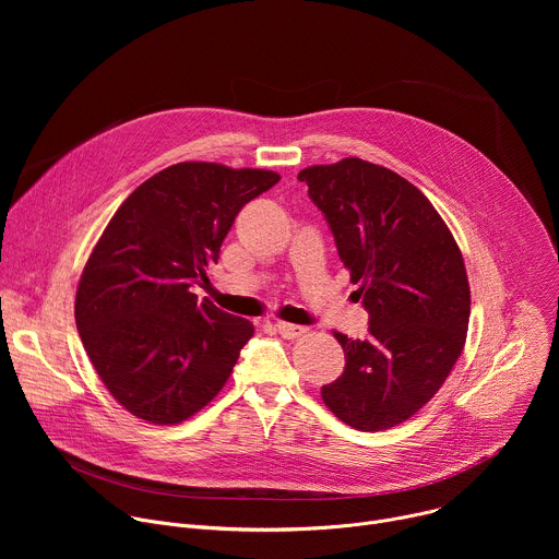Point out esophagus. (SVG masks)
<instances>
[{
	"label": "esophagus",
	"mask_w": 559,
	"mask_h": 559,
	"mask_svg": "<svg viewBox=\"0 0 559 559\" xmlns=\"http://www.w3.org/2000/svg\"><path fill=\"white\" fill-rule=\"evenodd\" d=\"M274 328H276V332H278L283 338H287V341H294V338H300V336L307 334V328H302V325H292V323H283V321H278Z\"/></svg>",
	"instance_id": "esophagus-1"
}]
</instances>
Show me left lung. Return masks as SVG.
<instances>
[{
  "label": "left lung",
  "instance_id": "obj_1",
  "mask_svg": "<svg viewBox=\"0 0 559 559\" xmlns=\"http://www.w3.org/2000/svg\"><path fill=\"white\" fill-rule=\"evenodd\" d=\"M298 179L369 311L365 341L334 332L345 371L321 389L323 403L358 431L391 429L431 401L462 354L471 313L462 252L431 201L382 166L349 156Z\"/></svg>",
  "mask_w": 559,
  "mask_h": 559
}]
</instances>
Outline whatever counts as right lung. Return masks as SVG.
Instances as JSON below:
<instances>
[{
  "label": "right lung",
  "mask_w": 559,
  "mask_h": 559,
  "mask_svg": "<svg viewBox=\"0 0 559 559\" xmlns=\"http://www.w3.org/2000/svg\"><path fill=\"white\" fill-rule=\"evenodd\" d=\"M272 170L186 162L143 181L97 241L74 321L106 389L132 416L179 425L227 382L254 336L246 318L192 292L246 203L276 186Z\"/></svg>",
  "instance_id": "right-lung-1"
}]
</instances>
